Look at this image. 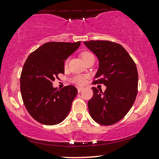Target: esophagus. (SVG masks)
I'll list each match as a JSON object with an SVG mask.
<instances>
[{"instance_id":"34e87169","label":"esophagus","mask_w":159,"mask_h":159,"mask_svg":"<svg viewBox=\"0 0 159 159\" xmlns=\"http://www.w3.org/2000/svg\"><path fill=\"white\" fill-rule=\"evenodd\" d=\"M84 89V87H78V93H80V92H81V90H83Z\"/></svg>"}]
</instances>
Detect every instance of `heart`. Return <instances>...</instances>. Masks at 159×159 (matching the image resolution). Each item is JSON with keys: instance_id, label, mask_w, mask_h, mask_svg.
I'll use <instances>...</instances> for the list:
<instances>
[{"instance_id": "heart-1", "label": "heart", "mask_w": 159, "mask_h": 159, "mask_svg": "<svg viewBox=\"0 0 159 159\" xmlns=\"http://www.w3.org/2000/svg\"><path fill=\"white\" fill-rule=\"evenodd\" d=\"M91 55H93L92 54V53L89 52H84L81 53V57L82 58H83V60H84L86 58H87V57L91 56ZM66 65H67V61L65 62V66H66ZM72 81H73L75 84H76L82 85L85 83L86 77L82 75H75V77H73V78H72Z\"/></svg>"}]
</instances>
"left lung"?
Returning a JSON list of instances; mask_svg holds the SVG:
<instances>
[{
    "instance_id": "1",
    "label": "left lung",
    "mask_w": 159,
    "mask_h": 159,
    "mask_svg": "<svg viewBox=\"0 0 159 159\" xmlns=\"http://www.w3.org/2000/svg\"><path fill=\"white\" fill-rule=\"evenodd\" d=\"M86 47L96 55L99 67L94 84H104L101 89L92 87L93 96L88 101L91 117L101 125H112L121 120L129 112L138 93L136 65L118 43L108 41L84 42Z\"/></svg>"
}]
</instances>
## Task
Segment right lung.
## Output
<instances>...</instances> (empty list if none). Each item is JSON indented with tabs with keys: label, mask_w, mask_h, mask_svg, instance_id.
<instances>
[{
	"label": "right lung",
	"mask_w": 159,
	"mask_h": 159,
	"mask_svg": "<svg viewBox=\"0 0 159 159\" xmlns=\"http://www.w3.org/2000/svg\"><path fill=\"white\" fill-rule=\"evenodd\" d=\"M81 45L75 43L49 42L35 50L25 61L20 75V93L28 112L45 125H55L66 118L78 93L74 86L61 89L52 82L64 73V61Z\"/></svg>",
	"instance_id": "obj_1"
}]
</instances>
